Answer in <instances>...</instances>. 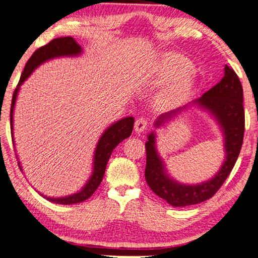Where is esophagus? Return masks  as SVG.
Returning a JSON list of instances; mask_svg holds the SVG:
<instances>
[{"label":"esophagus","mask_w":258,"mask_h":258,"mask_svg":"<svg viewBox=\"0 0 258 258\" xmlns=\"http://www.w3.org/2000/svg\"><path fill=\"white\" fill-rule=\"evenodd\" d=\"M149 126L148 120L145 118H138L135 122V131L136 133H142L146 130V127Z\"/></svg>","instance_id":"esophagus-1"}]
</instances>
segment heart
<instances>
[{
    "mask_svg": "<svg viewBox=\"0 0 258 258\" xmlns=\"http://www.w3.org/2000/svg\"><path fill=\"white\" fill-rule=\"evenodd\" d=\"M190 61L178 53L164 54L157 64V76L161 81H169L175 78L162 91V97L165 101H176L181 99L190 89L193 78L189 71Z\"/></svg>",
    "mask_w": 258,
    "mask_h": 258,
    "instance_id": "b5f03b06",
    "label": "heart"
}]
</instances>
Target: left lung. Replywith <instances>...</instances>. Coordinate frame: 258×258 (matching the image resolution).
I'll return each mask as SVG.
<instances>
[{
    "mask_svg": "<svg viewBox=\"0 0 258 258\" xmlns=\"http://www.w3.org/2000/svg\"><path fill=\"white\" fill-rule=\"evenodd\" d=\"M191 105L207 110L214 116L224 133L225 161L220 170L213 177L200 184L178 183L168 175L162 158L156 149V136L151 132L148 136L146 148L145 180L156 195L174 207L197 205L213 197L229 177L236 164L243 144L245 116L243 107V88L232 68L225 65V75L221 81L206 91L201 97L194 100ZM189 105L162 114L156 120L155 126L159 127L176 114L181 113Z\"/></svg>",
    "mask_w": 258,
    "mask_h": 258,
    "instance_id": "obj_1",
    "label": "left lung"
}]
</instances>
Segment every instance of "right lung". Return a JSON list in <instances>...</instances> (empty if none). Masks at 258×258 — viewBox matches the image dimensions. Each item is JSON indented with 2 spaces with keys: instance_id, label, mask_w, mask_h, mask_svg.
I'll list each match as a JSON object with an SVG mask.
<instances>
[{
  "instance_id": "obj_1",
  "label": "right lung",
  "mask_w": 258,
  "mask_h": 258,
  "mask_svg": "<svg viewBox=\"0 0 258 258\" xmlns=\"http://www.w3.org/2000/svg\"><path fill=\"white\" fill-rule=\"evenodd\" d=\"M82 53V47L77 44L76 40L71 37H61L56 38L51 40L45 46H41L38 48L37 51L32 54L29 58L24 71H22L20 81H19L18 87L14 90L12 99V106H11V131H12V138H13V112H14V107L16 102V97H18V93L22 83L25 82L27 78L31 76V74L37 69L39 65L45 63V61L53 59V58L58 57H75L80 56ZM133 123H135V118L133 116H127L119 121L114 122L110 125L105 132L102 133L101 138L97 143L95 153H94V168L93 174H91L90 178L88 180L86 185L81 189L78 193H75L73 195H68L64 198H46L48 201L53 202V204L59 205H73L82 202L87 199H89L94 191L99 187L101 181H102L103 175H105L107 163L112 155L113 150L116 148L119 143H121L123 139L128 138L131 136L133 130ZM14 143V140H13ZM19 167L21 165L19 162Z\"/></svg>"
}]
</instances>
